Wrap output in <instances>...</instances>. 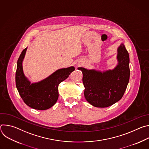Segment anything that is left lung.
Listing matches in <instances>:
<instances>
[{"mask_svg": "<svg viewBox=\"0 0 149 149\" xmlns=\"http://www.w3.org/2000/svg\"><path fill=\"white\" fill-rule=\"evenodd\" d=\"M117 59L114 69L103 72L78 68L83 75L84 97L95 107H109L120 100L125 93L130 79V59L123 43L117 49Z\"/></svg>", "mask_w": 149, "mask_h": 149, "instance_id": "8db88e82", "label": "left lung"}]
</instances>
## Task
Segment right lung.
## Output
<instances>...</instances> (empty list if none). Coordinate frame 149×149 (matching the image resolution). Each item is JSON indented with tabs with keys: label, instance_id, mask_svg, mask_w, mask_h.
I'll return each instance as SVG.
<instances>
[{
	"label": "right lung",
	"instance_id": "right-lung-1",
	"mask_svg": "<svg viewBox=\"0 0 149 149\" xmlns=\"http://www.w3.org/2000/svg\"><path fill=\"white\" fill-rule=\"evenodd\" d=\"M26 50L27 48L23 50L17 62L16 88L21 98L29 107L39 110H47L58 100L59 84L69 77L75 68L72 66L59 69L44 79L31 84L25 76L22 67Z\"/></svg>",
	"mask_w": 149,
	"mask_h": 149
}]
</instances>
